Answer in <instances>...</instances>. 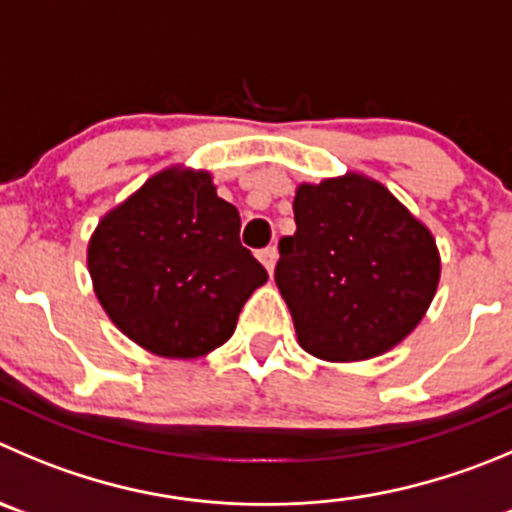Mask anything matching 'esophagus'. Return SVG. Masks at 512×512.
Segmentation results:
<instances>
[{"label":"esophagus","mask_w":512,"mask_h":512,"mask_svg":"<svg viewBox=\"0 0 512 512\" xmlns=\"http://www.w3.org/2000/svg\"><path fill=\"white\" fill-rule=\"evenodd\" d=\"M257 257H260V262L267 267V272L272 275V270H275V262H278V247L275 245L265 247V250L257 252Z\"/></svg>","instance_id":"esophagus-1"}]
</instances>
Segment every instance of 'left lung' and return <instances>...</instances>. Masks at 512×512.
Masks as SVG:
<instances>
[{"instance_id":"obj_1","label":"left lung","mask_w":512,"mask_h":512,"mask_svg":"<svg viewBox=\"0 0 512 512\" xmlns=\"http://www.w3.org/2000/svg\"><path fill=\"white\" fill-rule=\"evenodd\" d=\"M275 283L300 346L323 361H364L417 328L439 283V252L389 189L346 174L303 184Z\"/></svg>"}]
</instances>
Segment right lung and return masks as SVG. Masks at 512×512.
<instances>
[{
	"label": "right lung",
	"instance_id": "right-lung-1",
	"mask_svg": "<svg viewBox=\"0 0 512 512\" xmlns=\"http://www.w3.org/2000/svg\"><path fill=\"white\" fill-rule=\"evenodd\" d=\"M240 212L207 171L166 169L105 214L88 247L95 295L131 341L197 358L234 333L267 270L240 242Z\"/></svg>",
	"mask_w": 512,
	"mask_h": 512
}]
</instances>
